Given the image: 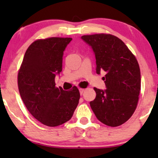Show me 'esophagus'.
I'll return each instance as SVG.
<instances>
[{"mask_svg": "<svg viewBox=\"0 0 158 158\" xmlns=\"http://www.w3.org/2000/svg\"><path fill=\"white\" fill-rule=\"evenodd\" d=\"M79 93H80L81 95H82V93H83L84 91H85L83 89H79Z\"/></svg>", "mask_w": 158, "mask_h": 158, "instance_id": "34e87169", "label": "esophagus"}]
</instances>
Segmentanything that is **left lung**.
Instances as JSON below:
<instances>
[{
	"label": "left lung",
	"mask_w": 158,
	"mask_h": 158,
	"mask_svg": "<svg viewBox=\"0 0 158 158\" xmlns=\"http://www.w3.org/2000/svg\"><path fill=\"white\" fill-rule=\"evenodd\" d=\"M81 39L93 50L96 73L104 70L106 89L95 88L96 97L90 102L97 118L116 127L131 117L141 90V72L135 56L117 36L111 34L85 35Z\"/></svg>",
	"instance_id": "1"
}]
</instances>
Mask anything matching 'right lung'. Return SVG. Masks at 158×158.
I'll return each mask as SVG.
<instances>
[{"label": "right lung", "instance_id": "1", "mask_svg": "<svg viewBox=\"0 0 158 158\" xmlns=\"http://www.w3.org/2000/svg\"><path fill=\"white\" fill-rule=\"evenodd\" d=\"M72 38L51 37L34 41L25 52L19 70L18 89L30 114L44 125L56 127L71 119L79 104L76 86L70 91L56 87L63 67V52Z\"/></svg>", "mask_w": 158, "mask_h": 158}]
</instances>
